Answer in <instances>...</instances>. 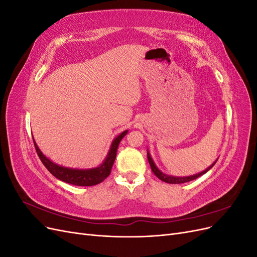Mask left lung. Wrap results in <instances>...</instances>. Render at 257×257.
<instances>
[{
    "instance_id": "1",
    "label": "left lung",
    "mask_w": 257,
    "mask_h": 257,
    "mask_svg": "<svg viewBox=\"0 0 257 257\" xmlns=\"http://www.w3.org/2000/svg\"><path fill=\"white\" fill-rule=\"evenodd\" d=\"M147 157H148V161H149V164H150V166H151V169H152L153 174H154L155 176H157V177L160 179V180L164 181V182H166V183H172V184L185 183V182L192 181V180H194V179H196V178H198V177H200V176H203L204 174H206V173L208 172V170H210V169H211V168L213 167V165L215 164L216 161H217V160H216L211 166H209L207 169L204 170V172H201V173H199V174L193 175V176H189V177H174V176H168V175H166V174L161 172V170L157 167V165L154 164V162H153V160H152V158H151V155H150L149 151H147Z\"/></svg>"
}]
</instances>
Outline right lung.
<instances>
[{
  "label": "right lung",
  "mask_w": 257,
  "mask_h": 257,
  "mask_svg": "<svg viewBox=\"0 0 257 257\" xmlns=\"http://www.w3.org/2000/svg\"><path fill=\"white\" fill-rule=\"evenodd\" d=\"M126 134H127V131H124L119 136H116L112 141L109 152H108L104 162L99 166L95 168H91V169L68 168V167L54 164L53 162H51L48 158H46L42 153V151L40 150V148L37 147L34 139L33 142L35 146V150L38 154V157H40L42 163L54 177L59 179V180L64 181L69 184H74V185L91 186V185H95L103 182L105 179L110 175L111 168L116 157L118 146L121 142V139Z\"/></svg>",
  "instance_id": "add662e5"
}]
</instances>
